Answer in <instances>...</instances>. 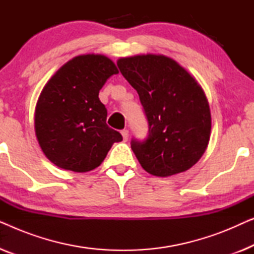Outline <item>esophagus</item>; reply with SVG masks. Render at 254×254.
<instances>
[{"label":"esophagus","instance_id":"esophagus-1","mask_svg":"<svg viewBox=\"0 0 254 254\" xmlns=\"http://www.w3.org/2000/svg\"><path fill=\"white\" fill-rule=\"evenodd\" d=\"M121 135H123L124 141H127L128 140V136H129V133H128L127 129H124L123 131H121Z\"/></svg>","mask_w":254,"mask_h":254}]
</instances>
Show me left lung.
I'll return each instance as SVG.
<instances>
[{"instance_id":"obj_1","label":"left lung","mask_w":254,"mask_h":254,"mask_svg":"<svg viewBox=\"0 0 254 254\" xmlns=\"http://www.w3.org/2000/svg\"><path fill=\"white\" fill-rule=\"evenodd\" d=\"M117 64L137 91L148 119L147 140L131 141L141 166L156 177L187 171L202 157L210 138L211 116L203 89L163 54L120 58Z\"/></svg>"}]
</instances>
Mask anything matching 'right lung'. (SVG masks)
I'll return each mask as SVG.
<instances>
[{"label": "right lung", "mask_w": 254, "mask_h": 254, "mask_svg": "<svg viewBox=\"0 0 254 254\" xmlns=\"http://www.w3.org/2000/svg\"><path fill=\"white\" fill-rule=\"evenodd\" d=\"M103 54H82L62 65L44 86L34 111V130L44 155L58 168L88 172L105 159L119 131L106 125L99 90L118 74Z\"/></svg>", "instance_id": "add662e5"}]
</instances>
